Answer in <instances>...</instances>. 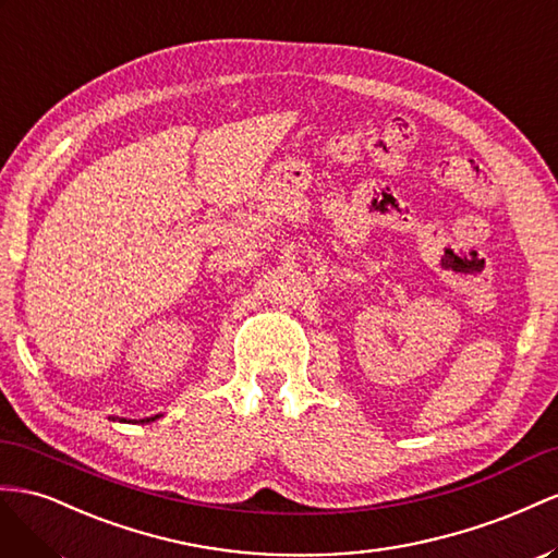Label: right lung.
Here are the masks:
<instances>
[{
  "label": "right lung",
  "instance_id": "add662e5",
  "mask_svg": "<svg viewBox=\"0 0 558 558\" xmlns=\"http://www.w3.org/2000/svg\"><path fill=\"white\" fill-rule=\"evenodd\" d=\"M154 418H158V416H154ZM154 418H147V421H142V423H149V421H154Z\"/></svg>",
  "mask_w": 558,
  "mask_h": 558
}]
</instances>
